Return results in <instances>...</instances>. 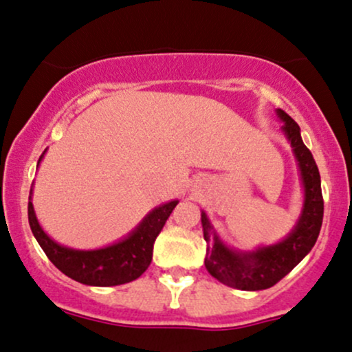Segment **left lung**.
Wrapping results in <instances>:
<instances>
[{
  "label": "left lung",
  "mask_w": 352,
  "mask_h": 352,
  "mask_svg": "<svg viewBox=\"0 0 352 352\" xmlns=\"http://www.w3.org/2000/svg\"><path fill=\"white\" fill-rule=\"evenodd\" d=\"M275 113L283 123L280 131L290 143L303 188V206L293 229L270 245L252 250L234 249L222 241L206 210H201L202 232L208 242L204 265L214 278L237 290L257 292L274 287L311 252L323 224L321 177L311 151L301 140L298 123L283 110L276 109Z\"/></svg>",
  "instance_id": "obj_1"
}]
</instances>
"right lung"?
<instances>
[{
  "mask_svg": "<svg viewBox=\"0 0 352 352\" xmlns=\"http://www.w3.org/2000/svg\"><path fill=\"white\" fill-rule=\"evenodd\" d=\"M45 151L37 161V168ZM177 202L179 201L173 199L156 206L123 239L110 245L89 250L62 245L54 241L51 235H47L37 221L32 206V186L29 192L28 219L37 243L62 274L90 287H117V285L133 282L146 272L153 258V245L156 237L166 224L169 214L176 208Z\"/></svg>",
  "mask_w": 352,
  "mask_h": 352,
  "instance_id": "1",
  "label": "right lung"
}]
</instances>
